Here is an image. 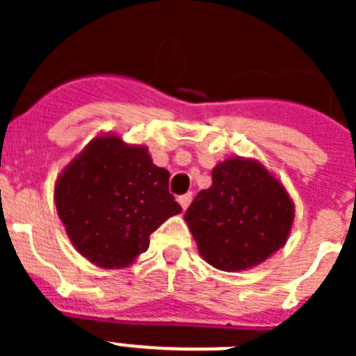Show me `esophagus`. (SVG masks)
<instances>
[{
    "label": "esophagus",
    "instance_id": "34e87169",
    "mask_svg": "<svg viewBox=\"0 0 356 356\" xmlns=\"http://www.w3.org/2000/svg\"><path fill=\"white\" fill-rule=\"evenodd\" d=\"M191 201H193V193H187V194H181L180 197H178V203L181 205V209H187L188 205H191Z\"/></svg>",
    "mask_w": 356,
    "mask_h": 356
}]
</instances>
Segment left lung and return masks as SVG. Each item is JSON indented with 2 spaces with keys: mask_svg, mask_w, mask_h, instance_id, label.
I'll return each instance as SVG.
<instances>
[{
  "mask_svg": "<svg viewBox=\"0 0 356 356\" xmlns=\"http://www.w3.org/2000/svg\"><path fill=\"white\" fill-rule=\"evenodd\" d=\"M201 257L221 271H241L284 246L294 205L284 185L254 160L229 159L212 171L185 212Z\"/></svg>",
  "mask_w": 356,
  "mask_h": 356,
  "instance_id": "1",
  "label": "left lung"
}]
</instances>
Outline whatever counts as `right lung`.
Returning a JSON list of instances; mask_svg holds the SVG:
<instances>
[{"label":"right lung","mask_w":356,"mask_h":356,"mask_svg":"<svg viewBox=\"0 0 356 356\" xmlns=\"http://www.w3.org/2000/svg\"><path fill=\"white\" fill-rule=\"evenodd\" d=\"M55 203L69 238L105 269L127 267L149 246V235L181 207L169 193V171L143 146L97 137L56 180Z\"/></svg>","instance_id":"right-lung-1"}]
</instances>
